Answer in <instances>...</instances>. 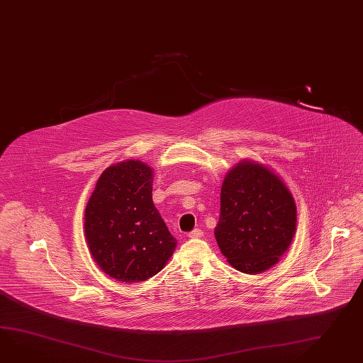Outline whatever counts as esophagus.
Listing matches in <instances>:
<instances>
[{
  "label": "esophagus",
  "mask_w": 363,
  "mask_h": 363,
  "mask_svg": "<svg viewBox=\"0 0 363 363\" xmlns=\"http://www.w3.org/2000/svg\"><path fill=\"white\" fill-rule=\"evenodd\" d=\"M188 237H189V238H192V240H195V238H201V237H203V230H200V229H194L192 232L188 233Z\"/></svg>",
  "instance_id": "obj_1"
}]
</instances>
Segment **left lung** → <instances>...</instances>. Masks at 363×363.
I'll return each instance as SVG.
<instances>
[{"instance_id":"obj_1","label":"left lung","mask_w":363,"mask_h":363,"mask_svg":"<svg viewBox=\"0 0 363 363\" xmlns=\"http://www.w3.org/2000/svg\"><path fill=\"white\" fill-rule=\"evenodd\" d=\"M295 230V200L272 169L243 159L226 174L214 237L234 269L255 275L272 267Z\"/></svg>"}]
</instances>
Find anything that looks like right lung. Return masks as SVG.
I'll return each mask as SVG.
<instances>
[{
  "label": "right lung",
  "mask_w": 363,
  "mask_h": 363,
  "mask_svg": "<svg viewBox=\"0 0 363 363\" xmlns=\"http://www.w3.org/2000/svg\"><path fill=\"white\" fill-rule=\"evenodd\" d=\"M154 174L140 160L106 168L88 200L84 230L89 251L113 279L143 281L171 258L177 240L152 203Z\"/></svg>",
  "instance_id": "add662e5"
}]
</instances>
